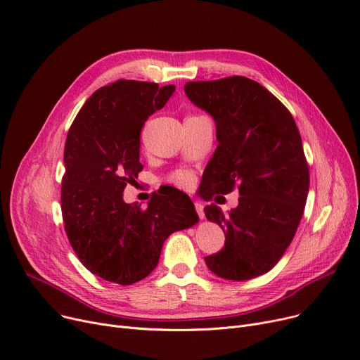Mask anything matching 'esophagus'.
Returning a JSON list of instances; mask_svg holds the SVG:
<instances>
[{
	"instance_id": "obj_1",
	"label": "esophagus",
	"mask_w": 360,
	"mask_h": 360,
	"mask_svg": "<svg viewBox=\"0 0 360 360\" xmlns=\"http://www.w3.org/2000/svg\"><path fill=\"white\" fill-rule=\"evenodd\" d=\"M194 205H195V210H197L198 217H200V219H204V205H202L200 201H195Z\"/></svg>"
}]
</instances>
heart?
I'll list each match as a JSON object with an SVG mask.
<instances>
[{
  "instance_id": "1",
  "label": "heart",
  "mask_w": 360,
  "mask_h": 360,
  "mask_svg": "<svg viewBox=\"0 0 360 360\" xmlns=\"http://www.w3.org/2000/svg\"><path fill=\"white\" fill-rule=\"evenodd\" d=\"M200 115H190L188 118H197ZM170 181L179 186H190L193 184V175L190 172H185V170H178L172 176H170Z\"/></svg>"
}]
</instances>
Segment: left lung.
<instances>
[{"instance_id": "1", "label": "left lung", "mask_w": 360, "mask_h": 360, "mask_svg": "<svg viewBox=\"0 0 360 360\" xmlns=\"http://www.w3.org/2000/svg\"><path fill=\"white\" fill-rule=\"evenodd\" d=\"M184 89L216 122L219 146L202 174L205 195L229 194L235 186L240 195L229 213L204 207L226 236L221 251L204 261L226 280L258 277L285 254L304 214L309 169L299 129L286 106L247 77L190 82Z\"/></svg>"}]
</instances>
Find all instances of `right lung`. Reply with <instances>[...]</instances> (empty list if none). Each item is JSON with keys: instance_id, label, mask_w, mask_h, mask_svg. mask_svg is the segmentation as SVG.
Returning a JSON list of instances; mask_svg holds the SVG:
<instances>
[{"instance_id": "1", "label": "right lung", "mask_w": 360, "mask_h": 360, "mask_svg": "<svg viewBox=\"0 0 360 360\" xmlns=\"http://www.w3.org/2000/svg\"><path fill=\"white\" fill-rule=\"evenodd\" d=\"M175 86L118 80L98 89L72 121L64 148V228L83 266L128 286L158 266L163 242L198 223L191 198L156 197L146 210L122 193L141 172L140 132Z\"/></svg>"}]
</instances>
